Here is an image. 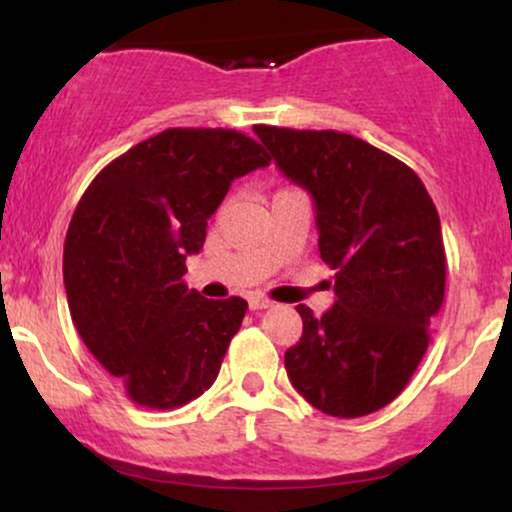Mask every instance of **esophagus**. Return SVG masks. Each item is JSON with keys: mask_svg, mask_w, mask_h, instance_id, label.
Listing matches in <instances>:
<instances>
[{"mask_svg": "<svg viewBox=\"0 0 512 512\" xmlns=\"http://www.w3.org/2000/svg\"><path fill=\"white\" fill-rule=\"evenodd\" d=\"M248 305H250V310H264V308H269V305H272V301H269V298H264V296H250Z\"/></svg>", "mask_w": 512, "mask_h": 512, "instance_id": "esophagus-1", "label": "esophagus"}]
</instances>
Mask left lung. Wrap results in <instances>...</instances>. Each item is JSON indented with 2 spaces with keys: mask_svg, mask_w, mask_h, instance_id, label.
Returning a JSON list of instances; mask_svg holds the SVG:
<instances>
[{
  "mask_svg": "<svg viewBox=\"0 0 512 512\" xmlns=\"http://www.w3.org/2000/svg\"><path fill=\"white\" fill-rule=\"evenodd\" d=\"M286 178L315 202L322 262L337 301L322 317L296 305L301 342L284 354L291 385L339 419L373 414L407 387L445 296L436 204L395 156L334 129L257 125Z\"/></svg>",
  "mask_w": 512,
  "mask_h": 512,
  "instance_id": "8db88e82",
  "label": "left lung"
}]
</instances>
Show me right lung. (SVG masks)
Returning <instances> with one entry per match:
<instances>
[{"mask_svg":"<svg viewBox=\"0 0 512 512\" xmlns=\"http://www.w3.org/2000/svg\"><path fill=\"white\" fill-rule=\"evenodd\" d=\"M236 129L173 127L93 178L64 240V289L81 339L139 407L175 409L214 385L248 303L187 289V255L231 182L269 166Z\"/></svg>","mask_w":512,"mask_h":512,"instance_id":"right-lung-1","label":"right lung"}]
</instances>
